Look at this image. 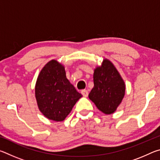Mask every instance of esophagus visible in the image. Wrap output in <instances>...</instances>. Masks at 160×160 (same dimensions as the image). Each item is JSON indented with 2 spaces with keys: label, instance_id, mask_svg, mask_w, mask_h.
Instances as JSON below:
<instances>
[{
  "label": "esophagus",
  "instance_id": "obj_1",
  "mask_svg": "<svg viewBox=\"0 0 160 160\" xmlns=\"http://www.w3.org/2000/svg\"><path fill=\"white\" fill-rule=\"evenodd\" d=\"M81 94H82V95L84 97H85L88 96V90H82V91H81Z\"/></svg>",
  "mask_w": 160,
  "mask_h": 160
}]
</instances>
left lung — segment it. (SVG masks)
<instances>
[{
	"instance_id": "left-lung-1",
	"label": "left lung",
	"mask_w": 160,
	"mask_h": 160,
	"mask_svg": "<svg viewBox=\"0 0 160 160\" xmlns=\"http://www.w3.org/2000/svg\"><path fill=\"white\" fill-rule=\"evenodd\" d=\"M93 78L94 88L89 94V98L105 114L113 113L125 94L123 80L108 59H104L102 66L94 69Z\"/></svg>"
}]
</instances>
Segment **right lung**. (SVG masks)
I'll return each instance as SVG.
<instances>
[{"label": "right lung", "mask_w": 160, "mask_h": 160, "mask_svg": "<svg viewBox=\"0 0 160 160\" xmlns=\"http://www.w3.org/2000/svg\"><path fill=\"white\" fill-rule=\"evenodd\" d=\"M35 97L44 116L50 120L62 121L82 95L67 79L63 65L51 60L45 65L37 78Z\"/></svg>", "instance_id": "right-lung-1"}]
</instances>
